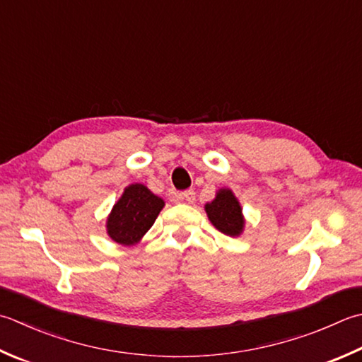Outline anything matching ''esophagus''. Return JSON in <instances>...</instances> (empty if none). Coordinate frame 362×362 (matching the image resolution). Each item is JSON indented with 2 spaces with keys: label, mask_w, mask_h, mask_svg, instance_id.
<instances>
[{
  "label": "esophagus",
  "mask_w": 362,
  "mask_h": 362,
  "mask_svg": "<svg viewBox=\"0 0 362 362\" xmlns=\"http://www.w3.org/2000/svg\"><path fill=\"white\" fill-rule=\"evenodd\" d=\"M179 196H180V199H183V201L188 202V204H193V202L196 201V193H194V189H187V191H183V193H180Z\"/></svg>",
  "instance_id": "esophagus-1"
}]
</instances>
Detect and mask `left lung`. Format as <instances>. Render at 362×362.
Here are the masks:
<instances>
[{"instance_id": "8db88e82", "label": "left lung", "mask_w": 362, "mask_h": 362, "mask_svg": "<svg viewBox=\"0 0 362 362\" xmlns=\"http://www.w3.org/2000/svg\"><path fill=\"white\" fill-rule=\"evenodd\" d=\"M205 211L215 228L229 237H238L245 228V218L235 194L229 188H221L211 202L205 204Z\"/></svg>"}]
</instances>
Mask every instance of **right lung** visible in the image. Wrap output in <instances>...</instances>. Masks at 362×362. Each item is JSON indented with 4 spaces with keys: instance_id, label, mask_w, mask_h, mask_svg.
<instances>
[{
    "instance_id": "obj_1",
    "label": "right lung",
    "mask_w": 362,
    "mask_h": 362,
    "mask_svg": "<svg viewBox=\"0 0 362 362\" xmlns=\"http://www.w3.org/2000/svg\"><path fill=\"white\" fill-rule=\"evenodd\" d=\"M163 207L165 201L161 197L141 183H132L124 189L106 219L108 235L119 245H136L152 228Z\"/></svg>"
}]
</instances>
